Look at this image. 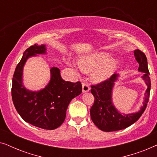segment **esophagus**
Returning a JSON list of instances; mask_svg holds the SVG:
<instances>
[{
    "instance_id": "34e87169",
    "label": "esophagus",
    "mask_w": 157,
    "mask_h": 157,
    "mask_svg": "<svg viewBox=\"0 0 157 157\" xmlns=\"http://www.w3.org/2000/svg\"><path fill=\"white\" fill-rule=\"evenodd\" d=\"M90 90V86L89 83H83L82 84V91L83 93H86V92H88Z\"/></svg>"
}]
</instances>
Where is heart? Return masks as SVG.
<instances>
[{
    "mask_svg": "<svg viewBox=\"0 0 157 157\" xmlns=\"http://www.w3.org/2000/svg\"><path fill=\"white\" fill-rule=\"evenodd\" d=\"M110 53L97 52L82 57L78 60V66L81 70L85 73L94 71L92 78L96 82L106 81L113 76L117 71L119 61L111 59Z\"/></svg>",
    "mask_w": 157,
    "mask_h": 157,
    "instance_id": "1",
    "label": "heart"
}]
</instances>
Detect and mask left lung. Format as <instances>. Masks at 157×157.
<instances>
[{
    "label": "left lung",
    "instance_id": "obj_1",
    "mask_svg": "<svg viewBox=\"0 0 157 157\" xmlns=\"http://www.w3.org/2000/svg\"><path fill=\"white\" fill-rule=\"evenodd\" d=\"M139 63V71L144 73L142 78L147 85L143 106L138 112L124 114L115 108L112 103V89L119 75L114 74L111 78L96 85H92L91 92L94 96V105L90 110L91 120L97 127L104 132H114L124 129L135 123L145 111L149 98L151 80L148 69L147 59L142 51H134Z\"/></svg>",
    "mask_w": 157,
    "mask_h": 157
}]
</instances>
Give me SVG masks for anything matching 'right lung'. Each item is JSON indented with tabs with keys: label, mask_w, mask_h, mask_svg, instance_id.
Returning a JSON list of instances; mask_svg holds the SVG:
<instances>
[{
	"label": "right lung",
	"mask_w": 157,
	"mask_h": 157,
	"mask_svg": "<svg viewBox=\"0 0 157 157\" xmlns=\"http://www.w3.org/2000/svg\"><path fill=\"white\" fill-rule=\"evenodd\" d=\"M46 53L45 45L34 44L23 53L17 65L12 81V99L16 111L25 121L47 130L55 129L63 124L68 106L82 92L80 81L72 83L62 79L59 68H51V80L38 91L28 90L23 84V69L27 59Z\"/></svg>",
	"instance_id": "right-lung-1"
}]
</instances>
